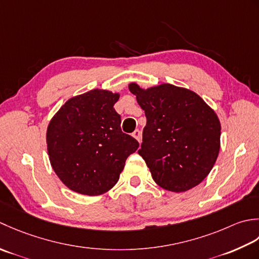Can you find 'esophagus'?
Masks as SVG:
<instances>
[{
	"instance_id": "1",
	"label": "esophagus",
	"mask_w": 259,
	"mask_h": 259,
	"mask_svg": "<svg viewBox=\"0 0 259 259\" xmlns=\"http://www.w3.org/2000/svg\"><path fill=\"white\" fill-rule=\"evenodd\" d=\"M133 137H135V139L139 141V142H141V137H142V135H141V131L140 130H135L134 132H133Z\"/></svg>"
}]
</instances>
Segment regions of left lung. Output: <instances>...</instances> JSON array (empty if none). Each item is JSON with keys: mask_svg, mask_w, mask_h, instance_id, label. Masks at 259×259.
Returning <instances> with one entry per match:
<instances>
[{"mask_svg": "<svg viewBox=\"0 0 259 259\" xmlns=\"http://www.w3.org/2000/svg\"><path fill=\"white\" fill-rule=\"evenodd\" d=\"M130 92L146 116L139 154L153 180L172 192H184L210 173L220 150L218 116L189 89L171 83L142 89L130 83Z\"/></svg>", "mask_w": 259, "mask_h": 259, "instance_id": "8db88e82", "label": "left lung"}]
</instances>
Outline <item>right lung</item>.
<instances>
[{"instance_id":"1","label":"right lung","mask_w":259,"mask_h":259,"mask_svg":"<svg viewBox=\"0 0 259 259\" xmlns=\"http://www.w3.org/2000/svg\"><path fill=\"white\" fill-rule=\"evenodd\" d=\"M118 94L94 89L70 98L47 130L51 166L72 191L99 196L119 179L139 142L120 130L115 103Z\"/></svg>"}]
</instances>
